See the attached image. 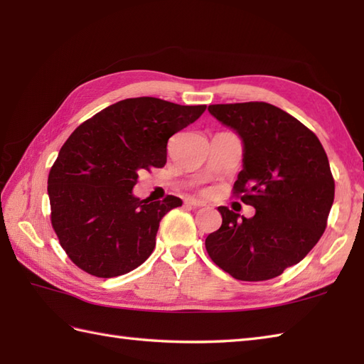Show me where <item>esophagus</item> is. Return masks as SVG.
Here are the masks:
<instances>
[{
    "label": "esophagus",
    "instance_id": "1",
    "mask_svg": "<svg viewBox=\"0 0 364 364\" xmlns=\"http://www.w3.org/2000/svg\"><path fill=\"white\" fill-rule=\"evenodd\" d=\"M186 205L191 206V208H203V206H206L205 202H202V200H197V198H188Z\"/></svg>",
    "mask_w": 364,
    "mask_h": 364
}]
</instances>
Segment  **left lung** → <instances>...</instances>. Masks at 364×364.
<instances>
[{"label": "left lung", "mask_w": 364, "mask_h": 364, "mask_svg": "<svg viewBox=\"0 0 364 364\" xmlns=\"http://www.w3.org/2000/svg\"><path fill=\"white\" fill-rule=\"evenodd\" d=\"M208 111L241 139L242 170L233 189L255 208L247 219L219 206L222 225L206 237L208 255L236 280H270L304 259L327 227L335 181L326 150L274 105H210Z\"/></svg>", "instance_id": "8db88e82"}]
</instances>
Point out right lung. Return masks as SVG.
Instances as JSON below:
<instances>
[{
	"label": "right lung",
	"mask_w": 364,
	"mask_h": 364,
	"mask_svg": "<svg viewBox=\"0 0 364 364\" xmlns=\"http://www.w3.org/2000/svg\"><path fill=\"white\" fill-rule=\"evenodd\" d=\"M205 105L127 98L84 122L60 149L48 175L51 223L59 242L87 274H128L150 257L159 222L181 198L133 194L141 170L164 167L167 141L194 123Z\"/></svg>",
	"instance_id": "1"
}]
</instances>
